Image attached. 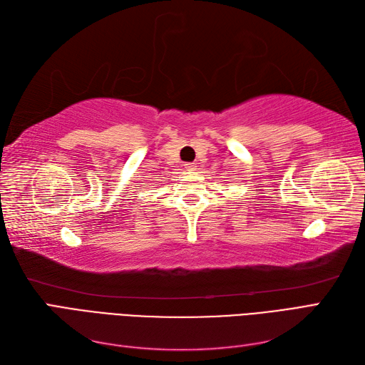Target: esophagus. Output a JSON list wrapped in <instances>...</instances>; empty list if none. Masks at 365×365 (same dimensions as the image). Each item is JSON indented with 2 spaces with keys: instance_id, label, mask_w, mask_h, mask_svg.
I'll use <instances>...</instances> for the list:
<instances>
[{
  "instance_id": "34e87169",
  "label": "esophagus",
  "mask_w": 365,
  "mask_h": 365,
  "mask_svg": "<svg viewBox=\"0 0 365 365\" xmlns=\"http://www.w3.org/2000/svg\"><path fill=\"white\" fill-rule=\"evenodd\" d=\"M184 165H185V170H189V172H193L196 169V164L195 163H187Z\"/></svg>"
}]
</instances>
